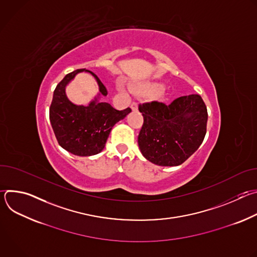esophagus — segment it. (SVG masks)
<instances>
[{
  "label": "esophagus",
  "instance_id": "esophagus-1",
  "mask_svg": "<svg viewBox=\"0 0 257 257\" xmlns=\"http://www.w3.org/2000/svg\"><path fill=\"white\" fill-rule=\"evenodd\" d=\"M131 108H132V111H137L138 103H137V102H132V103H131Z\"/></svg>",
  "mask_w": 257,
  "mask_h": 257
}]
</instances>
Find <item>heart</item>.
Returning <instances> with one entry per match:
<instances>
[{
	"label": "heart",
	"mask_w": 257,
	"mask_h": 257,
	"mask_svg": "<svg viewBox=\"0 0 257 257\" xmlns=\"http://www.w3.org/2000/svg\"><path fill=\"white\" fill-rule=\"evenodd\" d=\"M139 89L140 90H143L145 92H148L150 94H157V92L158 96L160 97H164V92L163 91H160L162 89V85L160 83H146V84H143L141 86H139Z\"/></svg>",
	"instance_id": "b5f03b06"
}]
</instances>
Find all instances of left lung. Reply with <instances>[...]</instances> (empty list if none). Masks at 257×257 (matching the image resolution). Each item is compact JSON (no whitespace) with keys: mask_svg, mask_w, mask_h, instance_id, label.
Segmentation results:
<instances>
[{"mask_svg":"<svg viewBox=\"0 0 257 257\" xmlns=\"http://www.w3.org/2000/svg\"><path fill=\"white\" fill-rule=\"evenodd\" d=\"M138 108L144 120L138 146L151 163L163 167L179 166L202 143L207 109L199 94L178 97L169 105L159 101L146 102Z\"/></svg>","mask_w":257,"mask_h":257,"instance_id":"left-lung-1","label":"left lung"}]
</instances>
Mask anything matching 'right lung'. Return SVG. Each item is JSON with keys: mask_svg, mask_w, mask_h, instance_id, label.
<instances>
[{"mask_svg": "<svg viewBox=\"0 0 257 257\" xmlns=\"http://www.w3.org/2000/svg\"><path fill=\"white\" fill-rule=\"evenodd\" d=\"M80 71L90 72L99 85V94L87 106L73 104L65 94V86ZM106 94L105 86L89 70L78 69L63 78L54 91L50 107V121L61 148L79 157L94 156L104 149L114 125L131 112L130 107L118 111L100 101V95Z\"/></svg>", "mask_w": 257, "mask_h": 257, "instance_id": "obj_1", "label": "right lung"}]
</instances>
